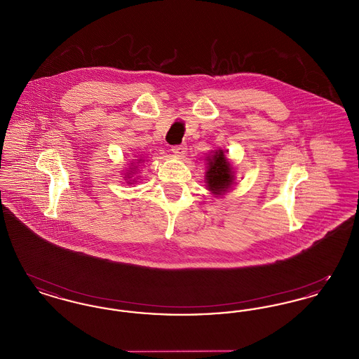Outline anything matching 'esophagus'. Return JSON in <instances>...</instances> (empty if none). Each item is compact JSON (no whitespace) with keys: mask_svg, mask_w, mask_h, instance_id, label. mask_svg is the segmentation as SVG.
<instances>
[{"mask_svg":"<svg viewBox=\"0 0 359 359\" xmlns=\"http://www.w3.org/2000/svg\"><path fill=\"white\" fill-rule=\"evenodd\" d=\"M172 152L176 156H184L187 152V145L186 144H180V145H173L172 147Z\"/></svg>","mask_w":359,"mask_h":359,"instance_id":"esophagus-1","label":"esophagus"}]
</instances>
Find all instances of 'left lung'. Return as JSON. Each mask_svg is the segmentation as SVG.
I'll return each mask as SVG.
<instances>
[{
  "label": "left lung",
  "mask_w": 359,
  "mask_h": 359,
  "mask_svg": "<svg viewBox=\"0 0 359 359\" xmlns=\"http://www.w3.org/2000/svg\"><path fill=\"white\" fill-rule=\"evenodd\" d=\"M234 176L223 151L212 154V158H208V171H207V187L217 195L226 192L233 184Z\"/></svg>",
  "instance_id": "left-lung-1"
}]
</instances>
